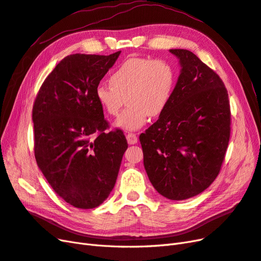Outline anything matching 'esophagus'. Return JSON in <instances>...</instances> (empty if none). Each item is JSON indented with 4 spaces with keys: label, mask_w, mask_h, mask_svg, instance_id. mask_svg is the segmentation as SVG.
<instances>
[{
    "label": "esophagus",
    "mask_w": 261,
    "mask_h": 261,
    "mask_svg": "<svg viewBox=\"0 0 261 261\" xmlns=\"http://www.w3.org/2000/svg\"><path fill=\"white\" fill-rule=\"evenodd\" d=\"M126 141H128L129 144H136L138 143V137L135 133H128V135H126Z\"/></svg>",
    "instance_id": "obj_1"
}]
</instances>
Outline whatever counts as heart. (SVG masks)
Wrapping results in <instances>:
<instances>
[{
    "label": "heart",
    "mask_w": 261,
    "mask_h": 261,
    "mask_svg": "<svg viewBox=\"0 0 261 261\" xmlns=\"http://www.w3.org/2000/svg\"><path fill=\"white\" fill-rule=\"evenodd\" d=\"M174 65L164 59L130 58L110 75V84H99L96 99L110 116H117L126 100V109L115 125L125 131L142 128L150 116L166 109L176 86Z\"/></svg>",
    "instance_id": "1"
}]
</instances>
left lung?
Here are the masks:
<instances>
[{"label":"left lung","instance_id":"obj_1","mask_svg":"<svg viewBox=\"0 0 261 261\" xmlns=\"http://www.w3.org/2000/svg\"><path fill=\"white\" fill-rule=\"evenodd\" d=\"M179 59V77L166 109L140 142L153 187L170 200L204 191L218 177L230 135L228 94L221 77L186 49H170Z\"/></svg>","mask_w":261,"mask_h":261}]
</instances>
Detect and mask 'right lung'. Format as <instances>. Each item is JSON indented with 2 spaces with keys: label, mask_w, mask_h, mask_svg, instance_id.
<instances>
[{
  "label": "right lung",
  "mask_w": 261,
  "mask_h": 261,
  "mask_svg": "<svg viewBox=\"0 0 261 261\" xmlns=\"http://www.w3.org/2000/svg\"><path fill=\"white\" fill-rule=\"evenodd\" d=\"M120 52L65 57L34 102L36 162L57 195L79 209H94L108 198L128 147L121 130L106 132L95 96Z\"/></svg>",
  "instance_id": "1"
}]
</instances>
